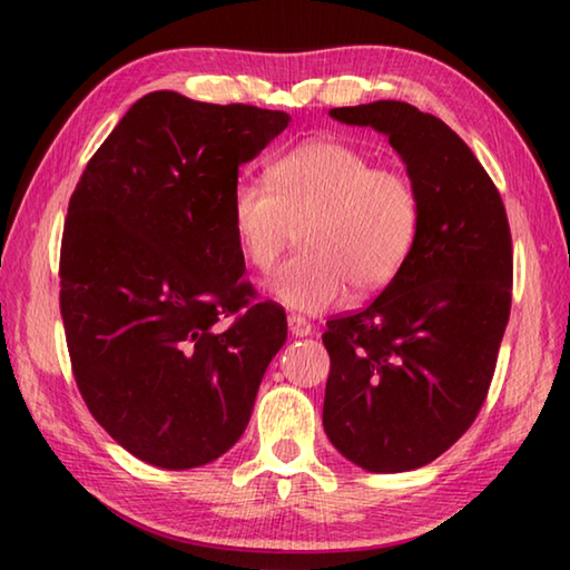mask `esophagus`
<instances>
[{
	"instance_id": "esophagus-1",
	"label": "esophagus",
	"mask_w": 570,
	"mask_h": 570,
	"mask_svg": "<svg viewBox=\"0 0 570 570\" xmlns=\"http://www.w3.org/2000/svg\"><path fill=\"white\" fill-rule=\"evenodd\" d=\"M288 330H292V334H296V336H306L312 326H308V322L302 314H292L288 316Z\"/></svg>"
}]
</instances>
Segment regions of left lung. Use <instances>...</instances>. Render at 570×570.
Here are the masks:
<instances>
[{
    "mask_svg": "<svg viewBox=\"0 0 570 570\" xmlns=\"http://www.w3.org/2000/svg\"><path fill=\"white\" fill-rule=\"evenodd\" d=\"M282 110L158 90L125 112L67 206L60 312L72 374L105 432L188 470L244 435L286 314L256 302L238 238V168Z\"/></svg>",
    "mask_w": 570,
    "mask_h": 570,
    "instance_id": "8db88e82",
    "label": "left lung"
}]
</instances>
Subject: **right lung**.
Here are the masks:
<instances>
[{"instance_id": "1", "label": "right lung", "mask_w": 570, "mask_h": 570, "mask_svg": "<svg viewBox=\"0 0 570 570\" xmlns=\"http://www.w3.org/2000/svg\"><path fill=\"white\" fill-rule=\"evenodd\" d=\"M330 115L387 135L417 224L382 294L326 322L324 430L364 470H414L455 445L488 397L513 302L508 216L485 168L435 115L397 100Z\"/></svg>"}]
</instances>
